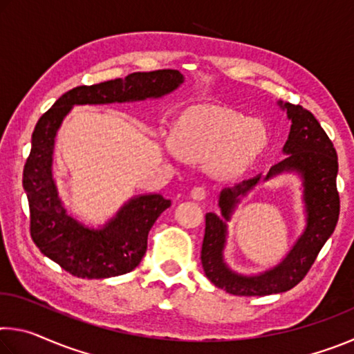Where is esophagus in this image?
<instances>
[{
  "mask_svg": "<svg viewBox=\"0 0 354 354\" xmlns=\"http://www.w3.org/2000/svg\"><path fill=\"white\" fill-rule=\"evenodd\" d=\"M190 195H192V198H194V200L201 201V200H206L207 198L209 192H207V189L205 187V185H196V187L192 189Z\"/></svg>",
  "mask_w": 354,
  "mask_h": 354,
  "instance_id": "obj_1",
  "label": "esophagus"
}]
</instances>
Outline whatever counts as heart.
<instances>
[{"label": "heart", "instance_id": "obj_1", "mask_svg": "<svg viewBox=\"0 0 354 354\" xmlns=\"http://www.w3.org/2000/svg\"><path fill=\"white\" fill-rule=\"evenodd\" d=\"M262 123L212 104L192 106L173 127V143L190 159H207L217 173L230 175L250 164L266 145ZM175 147L167 145L169 151Z\"/></svg>", "mask_w": 354, "mask_h": 354}]
</instances>
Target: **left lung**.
I'll return each mask as SVG.
<instances>
[{
  "label": "left lung",
  "instance_id": "left-lung-1",
  "mask_svg": "<svg viewBox=\"0 0 354 354\" xmlns=\"http://www.w3.org/2000/svg\"><path fill=\"white\" fill-rule=\"evenodd\" d=\"M279 104L283 106V103ZM284 107L292 120L289 140L284 145V153L289 156L272 167L267 176L259 175L236 185L234 189L221 192L220 217L212 212L206 214V230L201 247L203 268L214 286L232 295L262 297L290 290L306 277L339 220L340 198L335 184L339 164L333 142L308 109L290 103H286ZM281 171H298L304 176L308 212L307 231L286 259L273 271L259 277H241L231 272L223 262L221 253L225 238L224 221L229 219L239 194L246 193L261 178L279 174Z\"/></svg>",
  "mask_w": 354,
  "mask_h": 354
}]
</instances>
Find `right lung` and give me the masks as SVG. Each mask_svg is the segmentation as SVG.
<instances>
[{
  "mask_svg": "<svg viewBox=\"0 0 354 354\" xmlns=\"http://www.w3.org/2000/svg\"><path fill=\"white\" fill-rule=\"evenodd\" d=\"M183 82L178 70L137 71L124 80L80 86L64 93L39 118L23 187L29 203V232L41 253L77 278L100 279L124 274L139 266L148 247V232L170 200L142 195L122 207L103 230H88L65 211L53 181V147L64 117L75 104L123 103L158 98Z\"/></svg>",
  "mask_w": 354,
  "mask_h": 354,
  "instance_id": "add662e5",
  "label": "right lung"
}]
</instances>
